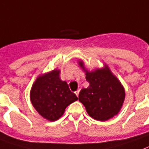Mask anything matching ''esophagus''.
Wrapping results in <instances>:
<instances>
[{"mask_svg":"<svg viewBox=\"0 0 149 149\" xmlns=\"http://www.w3.org/2000/svg\"><path fill=\"white\" fill-rule=\"evenodd\" d=\"M79 89H78V90H77V91H76V92H75V94H76V95H77V97H78V96H79Z\"/></svg>","mask_w":149,"mask_h":149,"instance_id":"34e87169","label":"esophagus"}]
</instances>
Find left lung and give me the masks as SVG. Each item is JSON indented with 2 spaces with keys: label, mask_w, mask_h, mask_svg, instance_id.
I'll use <instances>...</instances> for the list:
<instances>
[{
  "label": "left lung",
  "mask_w": 149,
  "mask_h": 149,
  "mask_svg": "<svg viewBox=\"0 0 149 149\" xmlns=\"http://www.w3.org/2000/svg\"><path fill=\"white\" fill-rule=\"evenodd\" d=\"M79 63L84 69L83 63ZM85 71L89 86L81 89L79 100L84 105L89 116L99 121L108 120L122 108L125 100L124 88L108 66L93 72Z\"/></svg>",
  "instance_id": "1"
}]
</instances>
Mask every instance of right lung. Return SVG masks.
Wrapping results in <instances>:
<instances>
[{
  "mask_svg": "<svg viewBox=\"0 0 149 149\" xmlns=\"http://www.w3.org/2000/svg\"><path fill=\"white\" fill-rule=\"evenodd\" d=\"M78 100L68 84L60 78L57 70L40 76L31 90V100L39 114L47 120L56 121L62 116L65 109Z\"/></svg>",
  "mask_w": 149,
  "mask_h": 149,
  "instance_id": "right-lung-1",
  "label": "right lung"
}]
</instances>
